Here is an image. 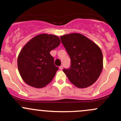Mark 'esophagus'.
<instances>
[{
    "instance_id": "34e87169",
    "label": "esophagus",
    "mask_w": 121,
    "mask_h": 121,
    "mask_svg": "<svg viewBox=\"0 0 121 121\" xmlns=\"http://www.w3.org/2000/svg\"><path fill=\"white\" fill-rule=\"evenodd\" d=\"M59 69H60V70H62V69H63V66H62V65L60 66H59Z\"/></svg>"
}]
</instances>
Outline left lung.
Here are the masks:
<instances>
[{
  "instance_id": "left-lung-1",
  "label": "left lung",
  "mask_w": 121,
  "mask_h": 121,
  "mask_svg": "<svg viewBox=\"0 0 121 121\" xmlns=\"http://www.w3.org/2000/svg\"><path fill=\"white\" fill-rule=\"evenodd\" d=\"M60 38L71 60L70 68L63 71L75 86H90L97 81L103 69L100 48L80 33H70Z\"/></svg>"
}]
</instances>
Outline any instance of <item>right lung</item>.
Returning a JSON list of instances; mask_svg holds the SVG:
<instances>
[{
  "label": "right lung",
  "instance_id": "obj_1",
  "mask_svg": "<svg viewBox=\"0 0 121 121\" xmlns=\"http://www.w3.org/2000/svg\"><path fill=\"white\" fill-rule=\"evenodd\" d=\"M60 40L56 35H38L23 47L17 58V67L24 82L36 88L45 87L54 78L58 67L50 54Z\"/></svg>",
  "mask_w": 121,
  "mask_h": 121
}]
</instances>
